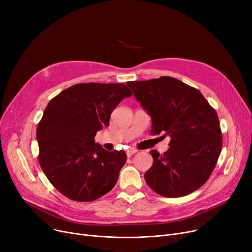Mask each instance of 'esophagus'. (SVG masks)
<instances>
[{"mask_svg": "<svg viewBox=\"0 0 252 252\" xmlns=\"http://www.w3.org/2000/svg\"><path fill=\"white\" fill-rule=\"evenodd\" d=\"M136 152H137L136 149H129V150L126 151V155H127V157H129V156H131L133 154H135Z\"/></svg>", "mask_w": 252, "mask_h": 252, "instance_id": "obj_1", "label": "esophagus"}]
</instances>
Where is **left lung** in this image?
<instances>
[{
  "label": "left lung",
  "instance_id": "8db88e82",
  "mask_svg": "<svg viewBox=\"0 0 252 252\" xmlns=\"http://www.w3.org/2000/svg\"><path fill=\"white\" fill-rule=\"evenodd\" d=\"M152 121L151 134L170 137L162 155L150 151L152 166L144 177L164 197H183L206 183L221 151V131L216 110L201 93L177 78L161 76L127 82Z\"/></svg>",
  "mask_w": 252,
  "mask_h": 252
}]
</instances>
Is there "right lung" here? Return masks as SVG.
I'll return each mask as SVG.
<instances>
[{
    "label": "right lung",
    "instance_id": "add662e5",
    "mask_svg": "<svg viewBox=\"0 0 252 252\" xmlns=\"http://www.w3.org/2000/svg\"><path fill=\"white\" fill-rule=\"evenodd\" d=\"M133 93L124 84H77L53 98L36 128L38 161L61 194L77 202L108 193L126 161L125 151L95 142L111 112Z\"/></svg>",
    "mask_w": 252,
    "mask_h": 252
}]
</instances>
